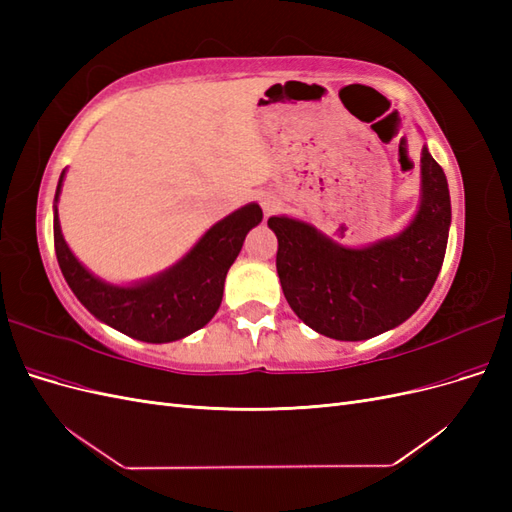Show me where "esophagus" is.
<instances>
[{"mask_svg":"<svg viewBox=\"0 0 512 512\" xmlns=\"http://www.w3.org/2000/svg\"><path fill=\"white\" fill-rule=\"evenodd\" d=\"M260 205H262V211H265L267 215H271L273 211H277V207H280V200H277V198L271 196V194H262Z\"/></svg>","mask_w":512,"mask_h":512,"instance_id":"obj_1","label":"esophagus"}]
</instances>
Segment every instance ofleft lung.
Returning <instances> with one entry per match:
<instances>
[{"mask_svg": "<svg viewBox=\"0 0 512 512\" xmlns=\"http://www.w3.org/2000/svg\"><path fill=\"white\" fill-rule=\"evenodd\" d=\"M267 224L292 312L316 333L359 342L399 327L427 299L446 252L451 196L442 166L423 147L421 205L395 237L344 247L286 215Z\"/></svg>", "mask_w": 512, "mask_h": 512, "instance_id": "8db88e82", "label": "left lung"}]
</instances>
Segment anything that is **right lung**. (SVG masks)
Here are the masks:
<instances>
[{
    "label": "right lung",
    "instance_id": "right-lung-1",
    "mask_svg": "<svg viewBox=\"0 0 512 512\" xmlns=\"http://www.w3.org/2000/svg\"><path fill=\"white\" fill-rule=\"evenodd\" d=\"M64 175L66 170L55 192L53 239L59 269L76 299L108 327L149 344L175 342L203 329L218 312L226 273L247 232L262 222V209L256 203L237 209L213 224L177 265L145 282L115 286L89 273L61 235L57 200Z\"/></svg>",
    "mask_w": 512,
    "mask_h": 512
}]
</instances>
